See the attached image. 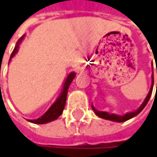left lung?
I'll use <instances>...</instances> for the list:
<instances>
[{
    "instance_id": "obj_1",
    "label": "left lung",
    "mask_w": 157,
    "mask_h": 157,
    "mask_svg": "<svg viewBox=\"0 0 157 157\" xmlns=\"http://www.w3.org/2000/svg\"><path fill=\"white\" fill-rule=\"evenodd\" d=\"M154 57H155V55H154ZM156 74H157V67H156ZM153 86H154V74L152 75V85H151L150 91H149V93H148L147 96L145 97V99H144V103L141 105V106H140V107H139L137 110H136L135 112L127 113H125L124 115H118V114H114V113H107V112L98 111V110H96L94 107V105H92V108H93V110H94V113H95L97 116L101 117V118H104V119H106V120H110V121H113V122H118V123L125 122V121H127V120H129V119H131V118H133V117L136 116V115L141 112L142 110L145 107V105H147V103H148V101H149V99H150V97H151L152 91H153ZM156 90H157V83H156Z\"/></svg>"
}]
</instances>
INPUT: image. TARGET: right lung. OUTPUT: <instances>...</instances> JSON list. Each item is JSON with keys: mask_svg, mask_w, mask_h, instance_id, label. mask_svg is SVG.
Returning a JSON list of instances; mask_svg holds the SVG:
<instances>
[{"mask_svg": "<svg viewBox=\"0 0 157 157\" xmlns=\"http://www.w3.org/2000/svg\"><path fill=\"white\" fill-rule=\"evenodd\" d=\"M24 38V35H22L17 42L15 47L13 49L12 54H11V57H10V61L11 59L18 52V49H19V45L21 44V41L23 40ZM9 61V62H10ZM75 77V73L72 72L71 74H69V75L67 76V78L64 82V84H63V90H62V93L61 94L59 95V97L56 99V101L52 105V106L47 110V112L43 114L41 117H39L38 119H35V120H29V122L31 123H33V124H46L49 122H52L53 120H56L62 113H63V108L65 106V103H66V97H67V93H68V88L72 82V81L74 80V78Z\"/></svg>", "mask_w": 157, "mask_h": 157, "instance_id": "1", "label": "right lung"}]
</instances>
